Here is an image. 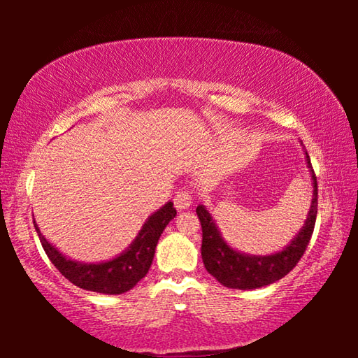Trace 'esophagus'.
Returning <instances> with one entry per match:
<instances>
[{"mask_svg":"<svg viewBox=\"0 0 358 358\" xmlns=\"http://www.w3.org/2000/svg\"><path fill=\"white\" fill-rule=\"evenodd\" d=\"M173 203H175V208H177L178 211L187 210L192 205L191 194L187 191H178L177 196H175V199H173Z\"/></svg>","mask_w":358,"mask_h":358,"instance_id":"esophagus-1","label":"esophagus"}]
</instances>
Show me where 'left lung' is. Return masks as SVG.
Here are the masks:
<instances>
[{
  "instance_id": "1",
  "label": "left lung",
  "mask_w": 358,
  "mask_h": 358,
  "mask_svg": "<svg viewBox=\"0 0 358 358\" xmlns=\"http://www.w3.org/2000/svg\"><path fill=\"white\" fill-rule=\"evenodd\" d=\"M306 167L311 175L313 201L306 221L299 234L290 240V243L281 251L266 254V256H254L237 251L222 238L215 217L203 205H197L196 213L202 224V260L208 273L216 278L222 286L230 289H259L268 284L280 281L294 266L299 264L300 257L310 243L314 224L317 215V181L314 175L310 156L305 150Z\"/></svg>"
}]
</instances>
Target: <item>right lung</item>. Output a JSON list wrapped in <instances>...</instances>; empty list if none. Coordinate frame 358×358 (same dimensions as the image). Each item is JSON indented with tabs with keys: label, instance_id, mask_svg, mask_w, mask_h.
<instances>
[{
	"label": "right lung",
	"instance_id": "add662e5",
	"mask_svg": "<svg viewBox=\"0 0 358 358\" xmlns=\"http://www.w3.org/2000/svg\"><path fill=\"white\" fill-rule=\"evenodd\" d=\"M177 216L173 202H167L148 220L143 222L137 237L123 252L104 262H78V260L64 256L50 241H47L41 234L38 224L34 221L36 232L44 248L48 259L57 266L66 280H69L77 287L92 290V292L118 295L131 290L136 284L147 276L151 262L155 257V250L162 230Z\"/></svg>",
	"mask_w": 358,
	"mask_h": 358
}]
</instances>
